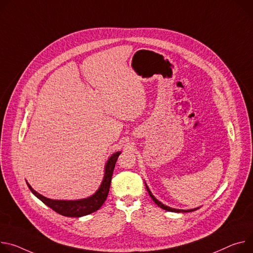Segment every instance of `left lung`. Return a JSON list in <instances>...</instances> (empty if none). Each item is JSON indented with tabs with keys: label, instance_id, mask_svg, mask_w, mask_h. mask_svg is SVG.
<instances>
[{
	"label": "left lung",
	"instance_id": "1",
	"mask_svg": "<svg viewBox=\"0 0 253 253\" xmlns=\"http://www.w3.org/2000/svg\"><path fill=\"white\" fill-rule=\"evenodd\" d=\"M145 186H146V183H145ZM146 189H147V192H148L149 196H150V197H151V199L153 200V202H154L157 206H159L160 208L164 209V210H167V211H169V212H177V213H180V212H193V211H195V210H197V209H198V208H196V209H192V210H178V209L170 208V207H168V206L164 205L162 202H159L157 199H155V197L152 195V193L150 192V190H149V188H148L147 186H146Z\"/></svg>",
	"mask_w": 253,
	"mask_h": 253
}]
</instances>
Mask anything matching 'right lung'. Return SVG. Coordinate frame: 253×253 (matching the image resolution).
Returning <instances> with one entry per match:
<instances>
[{
	"instance_id": "obj_1",
	"label": "right lung",
	"mask_w": 253,
	"mask_h": 253,
	"mask_svg": "<svg viewBox=\"0 0 253 253\" xmlns=\"http://www.w3.org/2000/svg\"><path fill=\"white\" fill-rule=\"evenodd\" d=\"M121 154V151L115 152L110 156L108 162L105 167V174L103 181L101 183L100 188L98 191L88 198L82 199V200H76V201H63V200H51L46 197H44L40 194H38L36 191L32 189V187L27 182V185L30 189V191L45 205H47L49 208H51L56 213L66 216V217H82L88 215L90 213H94L97 210H99L104 202L107 199V196L109 194L111 179L113 175V171L115 169V165H116L117 159L119 155Z\"/></svg>"
}]
</instances>
